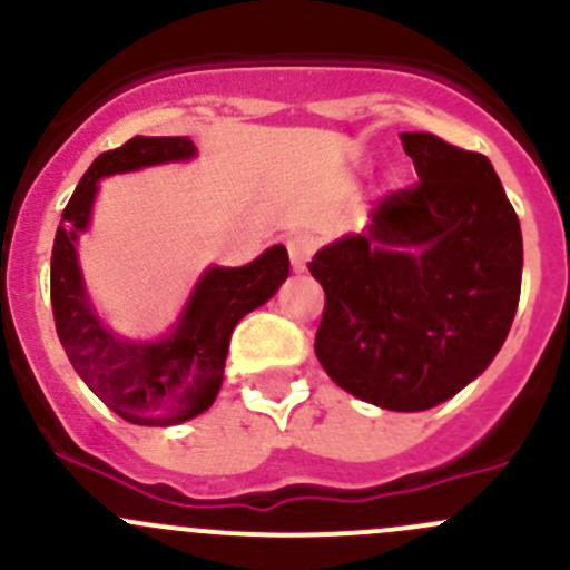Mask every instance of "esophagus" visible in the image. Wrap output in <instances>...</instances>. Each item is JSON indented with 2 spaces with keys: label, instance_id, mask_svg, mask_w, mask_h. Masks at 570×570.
Segmentation results:
<instances>
[{
  "label": "esophagus",
  "instance_id": "34e87169",
  "mask_svg": "<svg viewBox=\"0 0 570 570\" xmlns=\"http://www.w3.org/2000/svg\"><path fill=\"white\" fill-rule=\"evenodd\" d=\"M286 250H289V262L295 273H306L308 262H312L314 250H317V239L308 237V234H295V237L286 239Z\"/></svg>",
  "mask_w": 570,
  "mask_h": 570
}]
</instances>
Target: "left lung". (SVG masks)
Here are the masks:
<instances>
[{
  "label": "left lung",
  "mask_w": 570,
  "mask_h": 570,
  "mask_svg": "<svg viewBox=\"0 0 570 570\" xmlns=\"http://www.w3.org/2000/svg\"><path fill=\"white\" fill-rule=\"evenodd\" d=\"M419 184L366 232L314 253L325 312L314 353L336 386L386 411H428L497 358L521 295V226L488 157L402 131Z\"/></svg>",
  "instance_id": "8db88e82"
}]
</instances>
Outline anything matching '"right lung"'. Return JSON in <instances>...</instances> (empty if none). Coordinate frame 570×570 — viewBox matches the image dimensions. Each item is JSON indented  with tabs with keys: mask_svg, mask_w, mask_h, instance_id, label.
I'll return each instance as SVG.
<instances>
[{
	"mask_svg": "<svg viewBox=\"0 0 570 570\" xmlns=\"http://www.w3.org/2000/svg\"><path fill=\"white\" fill-rule=\"evenodd\" d=\"M193 157L189 137L142 135L99 154L62 209L51 250V312L68 361L107 407L142 428H170L212 407L223 386L234 327L264 306L289 275V253L284 245H273L245 267L212 264L176 325L157 342H131L107 331L85 289L77 253L79 234L90 226L99 181Z\"/></svg>",
	"mask_w": 570,
	"mask_h": 570,
	"instance_id": "right-lung-1",
	"label": "right lung"
}]
</instances>
